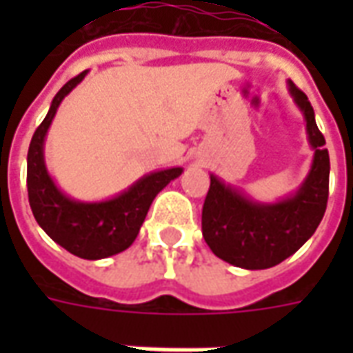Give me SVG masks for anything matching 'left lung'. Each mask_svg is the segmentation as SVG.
Masks as SVG:
<instances>
[{"label": "left lung", "mask_w": 353, "mask_h": 353, "mask_svg": "<svg viewBox=\"0 0 353 353\" xmlns=\"http://www.w3.org/2000/svg\"><path fill=\"white\" fill-rule=\"evenodd\" d=\"M289 92L306 121L314 161L301 189L276 204H261L210 176L202 208V236L210 250L230 265L261 270L280 265L316 232L329 199V153L314 109L289 81Z\"/></svg>", "instance_id": "obj_1"}]
</instances>
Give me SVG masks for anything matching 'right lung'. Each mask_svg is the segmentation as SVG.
<instances>
[{
  "label": "right lung",
  "instance_id": "1",
  "mask_svg": "<svg viewBox=\"0 0 353 353\" xmlns=\"http://www.w3.org/2000/svg\"><path fill=\"white\" fill-rule=\"evenodd\" d=\"M79 73L58 90L43 123L34 132L28 149V199L39 223L57 244L81 259L96 261L124 252L136 240L141 223L154 196L166 185L181 176L183 168H168L141 177L128 191L103 202H79L58 189L45 166L43 145L58 105L85 79Z\"/></svg>",
  "mask_w": 353,
  "mask_h": 353
}]
</instances>
